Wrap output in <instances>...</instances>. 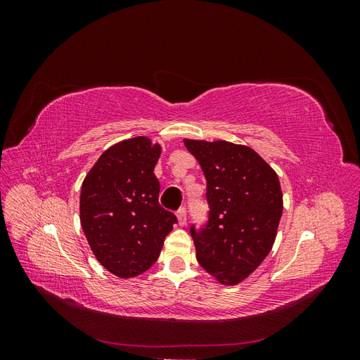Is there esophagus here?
Segmentation results:
<instances>
[{
	"instance_id": "esophagus-1",
	"label": "esophagus",
	"mask_w": 360,
	"mask_h": 360,
	"mask_svg": "<svg viewBox=\"0 0 360 360\" xmlns=\"http://www.w3.org/2000/svg\"><path fill=\"white\" fill-rule=\"evenodd\" d=\"M177 219H179V225L180 226H184L188 222V214H186V209L184 207H180V209L177 210Z\"/></svg>"
}]
</instances>
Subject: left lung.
<instances>
[{
	"instance_id": "left-lung-1",
	"label": "left lung",
	"mask_w": 360,
	"mask_h": 360,
	"mask_svg": "<svg viewBox=\"0 0 360 360\" xmlns=\"http://www.w3.org/2000/svg\"><path fill=\"white\" fill-rule=\"evenodd\" d=\"M207 181L209 221L191 236L197 259L224 285H236L263 263L282 214L276 172L257 151L228 141L184 139Z\"/></svg>"
}]
</instances>
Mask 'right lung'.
<instances>
[{
  "label": "right lung",
  "mask_w": 360,
  "mask_h": 360,
  "mask_svg": "<svg viewBox=\"0 0 360 360\" xmlns=\"http://www.w3.org/2000/svg\"><path fill=\"white\" fill-rule=\"evenodd\" d=\"M160 146L147 136L108 148L86 174L79 213L97 261L118 278H134L159 258L163 240L177 224L159 204L155 176Z\"/></svg>",
  "instance_id": "add662e5"
}]
</instances>
